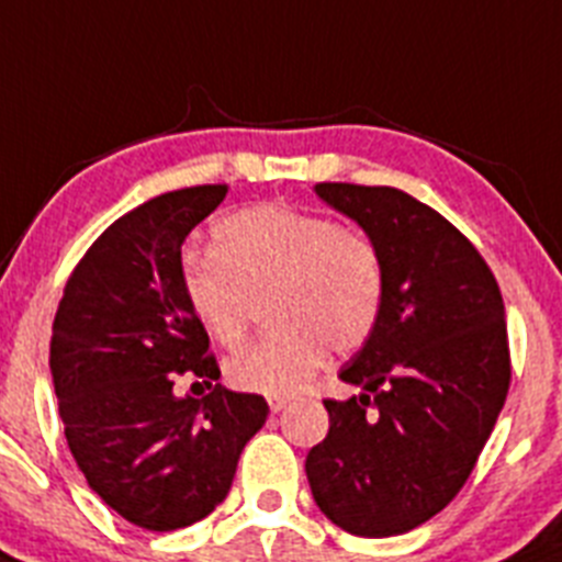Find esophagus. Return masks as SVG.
<instances>
[{"mask_svg":"<svg viewBox=\"0 0 562 562\" xmlns=\"http://www.w3.org/2000/svg\"><path fill=\"white\" fill-rule=\"evenodd\" d=\"M288 402H291V400H285V396H269V407H271V413L285 411Z\"/></svg>","mask_w":562,"mask_h":562,"instance_id":"34e87169","label":"esophagus"}]
</instances>
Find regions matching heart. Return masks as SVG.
Here are the masks:
<instances>
[{
	"instance_id": "heart-1",
	"label": "heart",
	"mask_w": 562,
	"mask_h": 562,
	"mask_svg": "<svg viewBox=\"0 0 562 562\" xmlns=\"http://www.w3.org/2000/svg\"><path fill=\"white\" fill-rule=\"evenodd\" d=\"M182 291L216 344L246 340L255 305L274 333L224 369L235 391L291 396L327 360L369 344L385 307V263L371 235L333 218L280 207L229 213L210 233V255H188Z\"/></svg>"
}]
</instances>
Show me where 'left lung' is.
I'll return each instance as SVG.
<instances>
[{
	"label": "left lung",
	"mask_w": 562,
	"mask_h": 562,
	"mask_svg": "<svg viewBox=\"0 0 562 562\" xmlns=\"http://www.w3.org/2000/svg\"><path fill=\"white\" fill-rule=\"evenodd\" d=\"M316 193L380 246L385 307L340 369L363 393L324 400L329 432L307 452V482L340 529L391 538L443 510L474 471L510 387L505 302L474 244L411 193L352 182Z\"/></svg>",
	"instance_id": "1"
}]
</instances>
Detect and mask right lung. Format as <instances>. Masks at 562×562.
Masks as SVG:
<instances>
[{"mask_svg":"<svg viewBox=\"0 0 562 562\" xmlns=\"http://www.w3.org/2000/svg\"><path fill=\"white\" fill-rule=\"evenodd\" d=\"M227 186L160 193L115 218L82 255L52 324L49 369L68 449L124 521L191 527L229 494L246 440L266 424L257 393L175 396L177 376L218 380L182 291V244Z\"/></svg>","mask_w":562,"mask_h":562,"instance_id":"right-lung-1","label":"right lung"}]
</instances>
